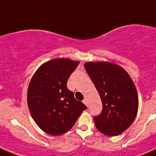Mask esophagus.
<instances>
[{"mask_svg": "<svg viewBox=\"0 0 156 156\" xmlns=\"http://www.w3.org/2000/svg\"><path fill=\"white\" fill-rule=\"evenodd\" d=\"M83 103H84V104L86 105V106H88V103H87V99H84V100H83Z\"/></svg>", "mask_w": 156, "mask_h": 156, "instance_id": "34e87169", "label": "esophagus"}]
</instances>
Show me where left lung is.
<instances>
[{
    "label": "left lung",
    "instance_id": "1",
    "mask_svg": "<svg viewBox=\"0 0 156 156\" xmlns=\"http://www.w3.org/2000/svg\"><path fill=\"white\" fill-rule=\"evenodd\" d=\"M84 68L100 94L103 109L94 116L99 131L117 136L130 126L138 110L136 87L126 71L108 62H87Z\"/></svg>",
    "mask_w": 156,
    "mask_h": 156
}]
</instances>
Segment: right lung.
I'll use <instances>...</instances> for the list:
<instances>
[{
  "label": "right lung",
  "mask_w": 156,
  "mask_h": 156,
  "mask_svg": "<svg viewBox=\"0 0 156 156\" xmlns=\"http://www.w3.org/2000/svg\"><path fill=\"white\" fill-rule=\"evenodd\" d=\"M79 62L53 59L43 64L33 75L28 89V106L37 126L57 136L70 130L87 106L74 97L67 81Z\"/></svg>",
  "instance_id": "right-lung-1"
}]
</instances>
